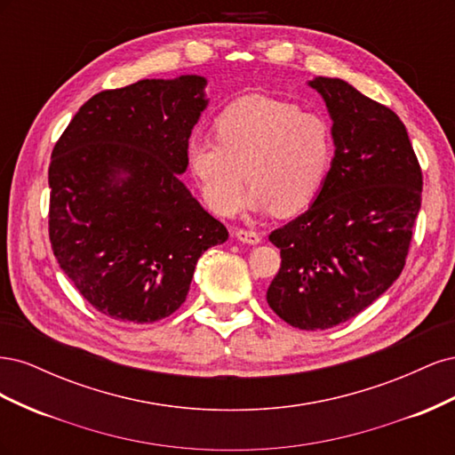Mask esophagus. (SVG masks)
<instances>
[{"mask_svg":"<svg viewBox=\"0 0 455 455\" xmlns=\"http://www.w3.org/2000/svg\"><path fill=\"white\" fill-rule=\"evenodd\" d=\"M241 243H246V244H258L261 241L259 233L256 231H251V229H235V233H233Z\"/></svg>","mask_w":455,"mask_h":455,"instance_id":"esophagus-1","label":"esophagus"}]
</instances>
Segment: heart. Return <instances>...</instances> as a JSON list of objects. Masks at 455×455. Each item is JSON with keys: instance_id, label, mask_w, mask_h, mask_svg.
<instances>
[{"instance_id": "b5f03b06", "label": "heart", "mask_w": 455, "mask_h": 455, "mask_svg": "<svg viewBox=\"0 0 455 455\" xmlns=\"http://www.w3.org/2000/svg\"><path fill=\"white\" fill-rule=\"evenodd\" d=\"M332 151L321 116L267 94H246L220 112L214 142L189 144L188 159L212 212L235 214L246 180L252 209L292 216L319 194Z\"/></svg>"}]
</instances>
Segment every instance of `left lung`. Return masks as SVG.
I'll return each mask as SVG.
<instances>
[{
	"label": "left lung",
	"mask_w": 455,
	"mask_h": 455,
	"mask_svg": "<svg viewBox=\"0 0 455 455\" xmlns=\"http://www.w3.org/2000/svg\"><path fill=\"white\" fill-rule=\"evenodd\" d=\"M332 117L336 154L319 196L271 231L281 267L267 304L299 330H326L376 301L404 269L423 176L398 116L341 79L309 81Z\"/></svg>",
	"instance_id": "left-lung-1"
}]
</instances>
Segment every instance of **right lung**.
<instances>
[{"mask_svg": "<svg viewBox=\"0 0 455 455\" xmlns=\"http://www.w3.org/2000/svg\"><path fill=\"white\" fill-rule=\"evenodd\" d=\"M204 85L180 76L102 91L52 148V252L79 294L114 321L172 315L201 254L228 239L178 178L206 108Z\"/></svg>", "mask_w": 455, "mask_h": 455, "instance_id": "add662e5", "label": "right lung"}]
</instances>
